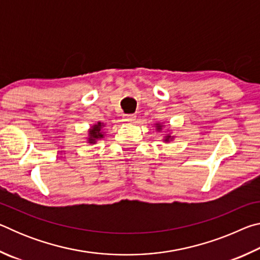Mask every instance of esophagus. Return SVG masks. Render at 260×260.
I'll return each instance as SVG.
<instances>
[{"label":"esophagus","mask_w":260,"mask_h":260,"mask_svg":"<svg viewBox=\"0 0 260 260\" xmlns=\"http://www.w3.org/2000/svg\"><path fill=\"white\" fill-rule=\"evenodd\" d=\"M135 118H136L135 114H124V121H127V122L134 121Z\"/></svg>","instance_id":"esophagus-1"}]
</instances>
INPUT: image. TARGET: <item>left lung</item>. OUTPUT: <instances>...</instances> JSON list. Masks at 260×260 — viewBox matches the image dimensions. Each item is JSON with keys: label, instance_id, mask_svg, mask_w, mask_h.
<instances>
[{"label": "left lung", "instance_id": "left-lung-1", "mask_svg": "<svg viewBox=\"0 0 260 260\" xmlns=\"http://www.w3.org/2000/svg\"><path fill=\"white\" fill-rule=\"evenodd\" d=\"M156 128H157V131H161V128H162V125L161 124H159V122H158V124H156ZM174 138V136H171L170 134H167L165 138H164V141L165 142H170L171 140H172Z\"/></svg>", "mask_w": 260, "mask_h": 260}]
</instances>
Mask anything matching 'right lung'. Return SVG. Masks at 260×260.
<instances>
[{"label":"right lung","instance_id":"1","mask_svg":"<svg viewBox=\"0 0 260 260\" xmlns=\"http://www.w3.org/2000/svg\"><path fill=\"white\" fill-rule=\"evenodd\" d=\"M103 127L104 125L102 122H98V124L91 126V128H89V131H88V140H87L88 143L94 144L98 140L104 138V134L102 132Z\"/></svg>","mask_w":260,"mask_h":260}]
</instances>
